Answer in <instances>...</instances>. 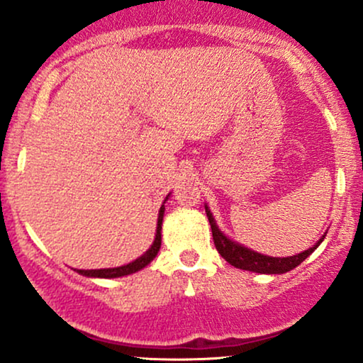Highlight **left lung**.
<instances>
[{
	"mask_svg": "<svg viewBox=\"0 0 363 363\" xmlns=\"http://www.w3.org/2000/svg\"><path fill=\"white\" fill-rule=\"evenodd\" d=\"M205 210L211 225V234H213L215 247L216 251L220 252V256H222L227 262H230L232 266H235V268L245 269V272H252V273L283 274L290 272V269L297 268L306 257H309L311 254L319 247V244L323 242L324 237L328 234L326 232V234L320 237L312 247L307 249V251H302L301 254H294V256H286V257H273V256H266V254L252 251V249L245 247V245L232 240L230 237L225 235L218 228L216 220L213 218V213L210 211V206L205 205Z\"/></svg>",
	"mask_w": 363,
	"mask_h": 363,
	"instance_id": "left-lung-1",
	"label": "left lung"
}]
</instances>
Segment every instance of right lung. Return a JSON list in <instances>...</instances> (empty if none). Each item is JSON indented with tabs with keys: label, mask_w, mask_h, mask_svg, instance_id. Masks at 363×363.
<instances>
[{
	"label": "right lung",
	"mask_w": 363,
	"mask_h": 363,
	"mask_svg": "<svg viewBox=\"0 0 363 363\" xmlns=\"http://www.w3.org/2000/svg\"><path fill=\"white\" fill-rule=\"evenodd\" d=\"M170 196V194H169ZM164 199L162 203L160 211H158V220H157V230H155V239H153L152 245L145 254H141L138 259L128 262L124 266H118V268H102V269H74L77 273L83 274V277H89V278H119V277H126V274H133L140 269H143L145 266H148L150 262L155 259V256L160 251V245H162V222H164V213H165V201L169 199Z\"/></svg>",
	"instance_id": "right-lung-1"
}]
</instances>
